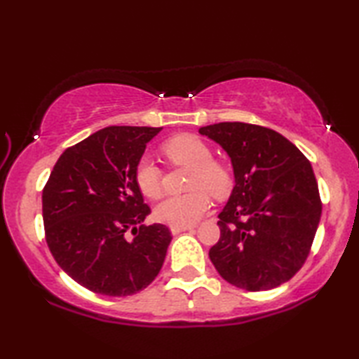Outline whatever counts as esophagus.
Listing matches in <instances>:
<instances>
[{"label":"esophagus","mask_w":359,"mask_h":359,"mask_svg":"<svg viewBox=\"0 0 359 359\" xmlns=\"http://www.w3.org/2000/svg\"><path fill=\"white\" fill-rule=\"evenodd\" d=\"M193 228H194V224H188V226H171V233L177 234V233H182V231H188Z\"/></svg>","instance_id":"obj_1"}]
</instances>
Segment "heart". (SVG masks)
<instances>
[{"instance_id": "obj_1", "label": "heart", "mask_w": 359, "mask_h": 359, "mask_svg": "<svg viewBox=\"0 0 359 359\" xmlns=\"http://www.w3.org/2000/svg\"><path fill=\"white\" fill-rule=\"evenodd\" d=\"M161 150L174 165L191 168L188 188L193 191L172 194L158 203L155 208L156 220L171 226L194 224L210 208L208 191L217 199L229 191L231 174L222 163L214 160L209 145L194 135H179L169 139ZM135 182L147 198H158L161 194L163 175L149 156H142L136 163Z\"/></svg>"}]
</instances>
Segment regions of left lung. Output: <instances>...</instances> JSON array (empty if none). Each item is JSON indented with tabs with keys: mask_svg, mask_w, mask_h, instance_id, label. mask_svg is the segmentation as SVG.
Returning <instances> with one entry per match:
<instances>
[{
	"mask_svg": "<svg viewBox=\"0 0 359 359\" xmlns=\"http://www.w3.org/2000/svg\"><path fill=\"white\" fill-rule=\"evenodd\" d=\"M231 158L234 188L218 214L209 258L224 280L247 291L288 282L311 252L321 201L311 161L264 126L223 121L199 128Z\"/></svg>",
	"mask_w": 359,
	"mask_h": 359,
	"instance_id": "left-lung-1",
	"label": "left lung"
}]
</instances>
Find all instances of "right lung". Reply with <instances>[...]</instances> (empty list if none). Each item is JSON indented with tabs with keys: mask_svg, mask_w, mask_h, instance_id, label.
Returning a JSON list of instances; mask_svg holds the SVG:
<instances>
[{
	"mask_svg": "<svg viewBox=\"0 0 359 359\" xmlns=\"http://www.w3.org/2000/svg\"><path fill=\"white\" fill-rule=\"evenodd\" d=\"M160 131L107 126L93 133L63 151L42 191L53 258L93 293L135 294L165 263L171 231L161 223L142 224L150 208L135 182L136 163Z\"/></svg>",
	"mask_w": 359,
	"mask_h": 359,
	"instance_id": "add662e5",
	"label": "right lung"
}]
</instances>
